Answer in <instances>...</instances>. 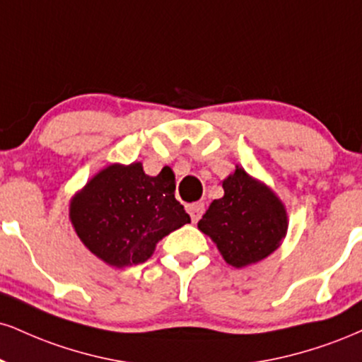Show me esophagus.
<instances>
[{"label":"esophagus","instance_id":"1","mask_svg":"<svg viewBox=\"0 0 362 362\" xmlns=\"http://www.w3.org/2000/svg\"><path fill=\"white\" fill-rule=\"evenodd\" d=\"M187 211H189L190 217H192V223H197V221L204 214V204H192V206H187Z\"/></svg>","mask_w":362,"mask_h":362}]
</instances>
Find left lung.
I'll list each match as a JSON object with an SVG mask.
<instances>
[{"mask_svg":"<svg viewBox=\"0 0 362 362\" xmlns=\"http://www.w3.org/2000/svg\"><path fill=\"white\" fill-rule=\"evenodd\" d=\"M224 197L212 200L199 229L217 245L226 263L245 268L280 246L288 229L285 206L269 187L236 167L223 182Z\"/></svg>","mask_w":362,"mask_h":362,"instance_id":"left-lung-1","label":"left lung"}]
</instances>
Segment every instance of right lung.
<instances>
[{"mask_svg":"<svg viewBox=\"0 0 362 362\" xmlns=\"http://www.w3.org/2000/svg\"><path fill=\"white\" fill-rule=\"evenodd\" d=\"M69 216L87 250L116 268L146 261L160 239L190 223L173 173L150 177L139 162L103 168L74 195Z\"/></svg>","mask_w":362,"mask_h":362,"instance_id":"add662e5","label":"right lung"}]
</instances>
